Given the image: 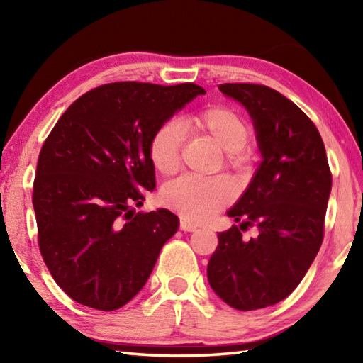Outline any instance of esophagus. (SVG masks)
<instances>
[{"label": "esophagus", "mask_w": 363, "mask_h": 363, "mask_svg": "<svg viewBox=\"0 0 363 363\" xmlns=\"http://www.w3.org/2000/svg\"><path fill=\"white\" fill-rule=\"evenodd\" d=\"M179 227H181V230H184V232H195L196 230V225L192 224V223H189V220H181Z\"/></svg>", "instance_id": "esophagus-1"}]
</instances>
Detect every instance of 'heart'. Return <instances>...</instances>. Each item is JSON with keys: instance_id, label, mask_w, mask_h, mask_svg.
<instances>
[{"instance_id": "1", "label": "heart", "mask_w": 363, "mask_h": 363, "mask_svg": "<svg viewBox=\"0 0 363 363\" xmlns=\"http://www.w3.org/2000/svg\"><path fill=\"white\" fill-rule=\"evenodd\" d=\"M184 130L195 138L211 140L225 152V164L235 171H245L255 160V153L247 145L250 138L248 123L230 107L213 106L187 116ZM182 131L174 123H163L152 134L149 143L150 162L158 173L174 174L181 168ZM235 190L224 176L199 179L182 176L168 182L162 190V201L176 211L184 220L194 224L206 223L218 211L230 203Z\"/></svg>"}]
</instances>
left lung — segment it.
<instances>
[{"label":"left lung","instance_id":"1","mask_svg":"<svg viewBox=\"0 0 363 363\" xmlns=\"http://www.w3.org/2000/svg\"><path fill=\"white\" fill-rule=\"evenodd\" d=\"M219 89L248 110L262 162L227 211L242 224L218 233L208 281L233 309L255 311L285 299L315 259L331 171L320 133L296 104L264 84L224 83ZM248 226L258 229L250 241L241 237Z\"/></svg>","mask_w":363,"mask_h":363}]
</instances>
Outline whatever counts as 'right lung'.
I'll return each mask as SVG.
<instances>
[{"mask_svg": "<svg viewBox=\"0 0 363 363\" xmlns=\"http://www.w3.org/2000/svg\"><path fill=\"white\" fill-rule=\"evenodd\" d=\"M199 84L118 82L72 104L41 147L33 182L38 245L52 279L77 303L116 311L150 277L179 218L134 213L155 189L152 134Z\"/></svg>", "mask_w": 363, "mask_h": 363, "instance_id": "add662e5", "label": "right lung"}]
</instances>
